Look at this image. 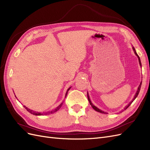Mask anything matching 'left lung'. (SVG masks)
Wrapping results in <instances>:
<instances>
[{"label":"left lung","mask_w":150,"mask_h":150,"mask_svg":"<svg viewBox=\"0 0 150 150\" xmlns=\"http://www.w3.org/2000/svg\"><path fill=\"white\" fill-rule=\"evenodd\" d=\"M133 50L134 51V54H136V56H137V57H138V61H139V65L141 66V67H142V63H141V61H140V58H139V57L138 56V55L137 54V52H136V51H135V49H134V47H133ZM142 82L140 83V84H139V86H138V90H137V93H136V94H135V95H134V98H133V99L132 101H131L128 105L127 106H126L125 107V108H124V110H126L127 108H128L130 105H131V104L133 102V101L134 100V99L137 98V97L138 96V94H139V91H140V88H141V86H142ZM88 101H89V104H90V105L91 106V107L94 109V110H95V111H98V112H101V113H104V114H107V112H104V111H102V110H101L100 109H99V108H98L96 106H95L94 104L92 103V102H91V101L90 100V98H89V94H88Z\"/></svg>","instance_id":"1"}]
</instances>
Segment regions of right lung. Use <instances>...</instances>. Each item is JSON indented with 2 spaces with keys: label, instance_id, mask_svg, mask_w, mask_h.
Here are the masks:
<instances>
[{
  "label": "right lung",
  "instance_id": "obj_1",
  "mask_svg": "<svg viewBox=\"0 0 150 150\" xmlns=\"http://www.w3.org/2000/svg\"><path fill=\"white\" fill-rule=\"evenodd\" d=\"M71 87L69 88H68V89L67 90L66 93V95H65V98H66V96H67V94L68 91H69V90L71 89ZM62 103H61V104H59V106H58L56 109H54V110H52V111H47V112H36V111H33V110H30V109H29V108H27L25 106H24V107L26 109L27 111H28V112H29L30 113H31V114H33V115H35V116H41V115H47L52 114V113H54L55 112L57 111H58L59 110V109L61 108V106H62Z\"/></svg>",
  "mask_w": 150,
  "mask_h": 150
}]
</instances>
